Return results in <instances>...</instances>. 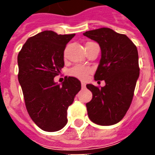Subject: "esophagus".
<instances>
[{
	"instance_id": "esophagus-1",
	"label": "esophagus",
	"mask_w": 155,
	"mask_h": 155,
	"mask_svg": "<svg viewBox=\"0 0 155 155\" xmlns=\"http://www.w3.org/2000/svg\"><path fill=\"white\" fill-rule=\"evenodd\" d=\"M85 85H86V84H85L84 82H81V86H82V88L85 87Z\"/></svg>"
}]
</instances>
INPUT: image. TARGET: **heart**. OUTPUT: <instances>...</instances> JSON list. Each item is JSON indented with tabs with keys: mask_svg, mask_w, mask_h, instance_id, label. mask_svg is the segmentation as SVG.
<instances>
[{
	"mask_svg": "<svg viewBox=\"0 0 155 155\" xmlns=\"http://www.w3.org/2000/svg\"><path fill=\"white\" fill-rule=\"evenodd\" d=\"M90 68L84 66V65H75L74 67H72L69 71V74L74 77L79 78L81 80H84V78L86 77L88 74L90 73Z\"/></svg>",
	"mask_w": 155,
	"mask_h": 155,
	"instance_id": "heart-1",
	"label": "heart"
}]
</instances>
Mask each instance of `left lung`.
Wrapping results in <instances>:
<instances>
[{
  "mask_svg": "<svg viewBox=\"0 0 155 155\" xmlns=\"http://www.w3.org/2000/svg\"><path fill=\"white\" fill-rule=\"evenodd\" d=\"M84 35L101 46V59L94 80L105 82L101 89L86 84L92 92V100L86 104L88 116L94 124L112 125L123 119L133 100L140 75L137 47L126 35L110 28L89 31Z\"/></svg>",
  "mask_w": 155,
  "mask_h": 155,
  "instance_id": "1",
  "label": "left lung"
}]
</instances>
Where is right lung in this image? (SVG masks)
<instances>
[{"label": "right lung", "instance_id": "right-lung-1", "mask_svg": "<svg viewBox=\"0 0 155 155\" xmlns=\"http://www.w3.org/2000/svg\"><path fill=\"white\" fill-rule=\"evenodd\" d=\"M74 36L45 31L29 38L19 52L18 81L29 115L42 130L54 132L67 124V110L81 89L77 78H54L64 67V51Z\"/></svg>", "mask_w": 155, "mask_h": 155}]
</instances>
